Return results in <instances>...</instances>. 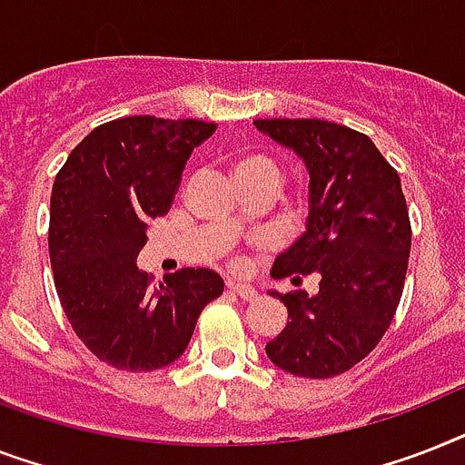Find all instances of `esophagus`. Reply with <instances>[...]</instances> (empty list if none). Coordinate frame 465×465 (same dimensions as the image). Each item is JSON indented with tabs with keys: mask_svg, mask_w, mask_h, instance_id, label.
<instances>
[{
	"mask_svg": "<svg viewBox=\"0 0 465 465\" xmlns=\"http://www.w3.org/2000/svg\"><path fill=\"white\" fill-rule=\"evenodd\" d=\"M226 292L236 293L243 301H255L258 298V292L251 284H241V282H226Z\"/></svg>",
	"mask_w": 465,
	"mask_h": 465,
	"instance_id": "34e87169",
	"label": "esophagus"
}]
</instances>
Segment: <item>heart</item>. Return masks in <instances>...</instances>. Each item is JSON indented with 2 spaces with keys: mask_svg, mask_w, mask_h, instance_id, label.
I'll list each match as a JSON object with an SVG mask.
<instances>
[{
  "mask_svg": "<svg viewBox=\"0 0 465 465\" xmlns=\"http://www.w3.org/2000/svg\"><path fill=\"white\" fill-rule=\"evenodd\" d=\"M258 173H270L279 179V172L274 162L260 154H241L239 160L233 162V179H245V176H258Z\"/></svg>",
  "mask_w": 465,
  "mask_h": 465,
  "instance_id": "b5f03b06",
  "label": "heart"
}]
</instances>
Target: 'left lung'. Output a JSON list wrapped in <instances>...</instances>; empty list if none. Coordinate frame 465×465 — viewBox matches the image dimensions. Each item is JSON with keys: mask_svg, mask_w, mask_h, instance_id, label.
<instances>
[{"mask_svg": "<svg viewBox=\"0 0 465 465\" xmlns=\"http://www.w3.org/2000/svg\"><path fill=\"white\" fill-rule=\"evenodd\" d=\"M255 128L311 173L305 232L279 252L272 277H320L315 296L270 292L289 322L267 341V358L298 377L341 375L380 343L401 301L411 252L401 179L353 128L322 119H258Z\"/></svg>", "mask_w": 465, "mask_h": 465, "instance_id": "8db88e82", "label": "left lung"}]
</instances>
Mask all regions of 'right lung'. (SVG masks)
<instances>
[{"label":"right lung","mask_w":465,"mask_h":465,"mask_svg":"<svg viewBox=\"0 0 465 465\" xmlns=\"http://www.w3.org/2000/svg\"><path fill=\"white\" fill-rule=\"evenodd\" d=\"M214 124L126 116L93 128L71 150L49 200V260L71 327L102 363L150 372L173 363L224 282L183 267L160 289L135 260L147 222L167 214L193 147Z\"/></svg>","instance_id":"add662e5"}]
</instances>
